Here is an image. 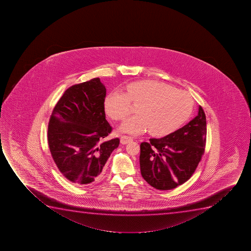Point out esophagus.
I'll return each mask as SVG.
<instances>
[{
  "instance_id": "34e87169",
  "label": "esophagus",
  "mask_w": 251,
  "mask_h": 251,
  "mask_svg": "<svg viewBox=\"0 0 251 251\" xmlns=\"http://www.w3.org/2000/svg\"><path fill=\"white\" fill-rule=\"evenodd\" d=\"M133 138L130 137V136L124 135L122 136L121 139H120V142H121L122 145H126L127 143L132 141Z\"/></svg>"
}]
</instances>
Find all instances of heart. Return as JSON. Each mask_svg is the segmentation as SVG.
Returning a JSON list of instances; mask_svg holds the SVG:
<instances>
[{
  "label": "heart",
  "instance_id": "b5f03b06",
  "mask_svg": "<svg viewBox=\"0 0 251 251\" xmlns=\"http://www.w3.org/2000/svg\"><path fill=\"white\" fill-rule=\"evenodd\" d=\"M127 93H110L105 100V111L114 120H124L129 115L132 102L140 104L139 115L127 118L120 131L141 134L150 130L151 135H168L185 123L192 114L194 101L192 97L168 84L157 80H139L130 83Z\"/></svg>",
  "mask_w": 251,
  "mask_h": 251
}]
</instances>
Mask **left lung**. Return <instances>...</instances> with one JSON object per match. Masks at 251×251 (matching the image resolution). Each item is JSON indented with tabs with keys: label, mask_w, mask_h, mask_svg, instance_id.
I'll return each mask as SVG.
<instances>
[{
	"label": "left lung",
	"mask_w": 251,
	"mask_h": 251,
	"mask_svg": "<svg viewBox=\"0 0 251 251\" xmlns=\"http://www.w3.org/2000/svg\"><path fill=\"white\" fill-rule=\"evenodd\" d=\"M206 115L198 114L180 129L161 139L140 145V171L153 188L171 190L188 180L203 155L206 145Z\"/></svg>",
	"instance_id": "1"
}]
</instances>
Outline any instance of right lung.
<instances>
[{
	"label": "right lung",
	"instance_id": "add662e5",
	"mask_svg": "<svg viewBox=\"0 0 251 251\" xmlns=\"http://www.w3.org/2000/svg\"><path fill=\"white\" fill-rule=\"evenodd\" d=\"M106 87L99 78L71 86L53 108L48 143L61 174L76 186L100 176L119 139L103 141L112 132L106 120Z\"/></svg>",
	"mask_w": 251,
	"mask_h": 251
}]
</instances>
